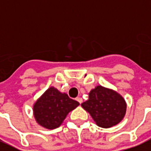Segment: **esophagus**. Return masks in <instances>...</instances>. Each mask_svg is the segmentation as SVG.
<instances>
[{"instance_id": "34e87169", "label": "esophagus", "mask_w": 151, "mask_h": 151, "mask_svg": "<svg viewBox=\"0 0 151 151\" xmlns=\"http://www.w3.org/2000/svg\"><path fill=\"white\" fill-rule=\"evenodd\" d=\"M78 102H79V104H81L82 102H83V99H81V98H76V99Z\"/></svg>"}]
</instances>
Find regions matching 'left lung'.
Wrapping results in <instances>:
<instances>
[{"label":"left lung","instance_id":"8db88e82","mask_svg":"<svg viewBox=\"0 0 151 151\" xmlns=\"http://www.w3.org/2000/svg\"><path fill=\"white\" fill-rule=\"evenodd\" d=\"M99 127L111 128L123 120L127 105L123 97L113 90L97 86L89 93L87 101L81 104Z\"/></svg>","mask_w":151,"mask_h":151}]
</instances>
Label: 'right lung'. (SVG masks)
Masks as SVG:
<instances>
[{
    "label": "right lung",
    "instance_id": "obj_1",
    "mask_svg": "<svg viewBox=\"0 0 151 151\" xmlns=\"http://www.w3.org/2000/svg\"><path fill=\"white\" fill-rule=\"evenodd\" d=\"M79 105L67 94L51 86L34 104V116L42 127L55 129L60 126L68 113Z\"/></svg>",
    "mask_w": 151,
    "mask_h": 151
}]
</instances>
